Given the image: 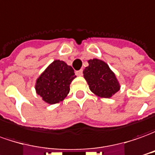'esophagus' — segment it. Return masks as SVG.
<instances>
[{
	"instance_id": "34e87169",
	"label": "esophagus",
	"mask_w": 155,
	"mask_h": 155,
	"mask_svg": "<svg viewBox=\"0 0 155 155\" xmlns=\"http://www.w3.org/2000/svg\"><path fill=\"white\" fill-rule=\"evenodd\" d=\"M82 74H83V70L82 69L79 70V71H76V75H78V76H82Z\"/></svg>"
}]
</instances>
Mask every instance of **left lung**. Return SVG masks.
<instances>
[{
	"label": "left lung",
	"mask_w": 155,
	"mask_h": 155,
	"mask_svg": "<svg viewBox=\"0 0 155 155\" xmlns=\"http://www.w3.org/2000/svg\"><path fill=\"white\" fill-rule=\"evenodd\" d=\"M87 62L89 65L83 70V74L92 93L101 98H110L120 91V82L108 64L97 58Z\"/></svg>",
	"instance_id": "1"
}]
</instances>
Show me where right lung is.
I'll use <instances>...</instances> for the list:
<instances>
[{
  "instance_id": "add662e5",
  "label": "right lung",
  "mask_w": 155,
  "mask_h": 155,
  "mask_svg": "<svg viewBox=\"0 0 155 155\" xmlns=\"http://www.w3.org/2000/svg\"><path fill=\"white\" fill-rule=\"evenodd\" d=\"M75 77L71 66L64 61L56 59L37 78L35 91L47 104H58L68 96L69 86Z\"/></svg>"
}]
</instances>
